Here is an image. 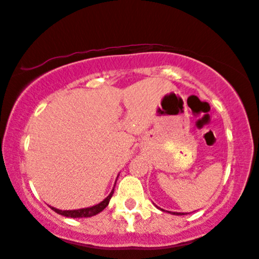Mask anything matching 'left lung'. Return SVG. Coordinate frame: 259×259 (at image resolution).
<instances>
[{
  "instance_id": "obj_1",
  "label": "left lung",
  "mask_w": 259,
  "mask_h": 259,
  "mask_svg": "<svg viewBox=\"0 0 259 259\" xmlns=\"http://www.w3.org/2000/svg\"><path fill=\"white\" fill-rule=\"evenodd\" d=\"M173 214H184V213H178V212H173Z\"/></svg>"
}]
</instances>
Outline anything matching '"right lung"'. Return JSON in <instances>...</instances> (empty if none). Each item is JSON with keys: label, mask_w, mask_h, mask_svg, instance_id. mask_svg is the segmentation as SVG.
I'll list each match as a JSON object with an SVG mask.
<instances>
[{"label": "right lung", "mask_w": 259, "mask_h": 259, "mask_svg": "<svg viewBox=\"0 0 259 259\" xmlns=\"http://www.w3.org/2000/svg\"><path fill=\"white\" fill-rule=\"evenodd\" d=\"M112 194H114V189H112V191L110 194H109V196L106 197L105 200H103V201L98 203V205L92 206V207L81 208V209H72V211H62V209H58V208H54V207H51V208L53 209L54 212H57V213L64 215V217H71V218L92 217V215H96V214H98L99 212H102L103 209H104L106 206L109 205V201H110Z\"/></svg>", "instance_id": "obj_1"}]
</instances>
